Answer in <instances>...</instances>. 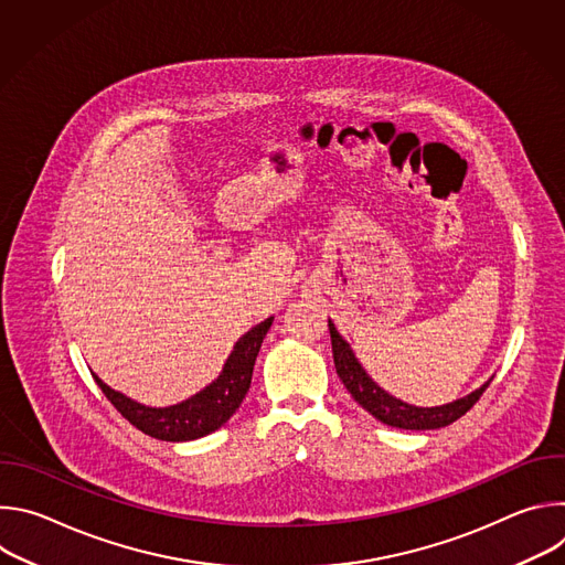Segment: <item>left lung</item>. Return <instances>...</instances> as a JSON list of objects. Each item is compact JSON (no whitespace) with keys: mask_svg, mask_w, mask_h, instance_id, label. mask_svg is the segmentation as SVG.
Instances as JSON below:
<instances>
[{"mask_svg":"<svg viewBox=\"0 0 565 565\" xmlns=\"http://www.w3.org/2000/svg\"><path fill=\"white\" fill-rule=\"evenodd\" d=\"M329 331H331V344H333V362H335L340 380L344 382V386L349 388V393L355 397V402L362 409H366L373 418H377L380 423H384L388 427L416 429V431L447 427V425L456 423L458 418H462L476 405L478 397L482 395V391L490 386V382H486L473 393H469V395H465L456 402H449V405H443V407L407 405V402H402V399L388 395L384 388H380L366 375L362 364L355 360L351 347L335 331L331 319H329Z\"/></svg>","mask_w":565,"mask_h":565,"instance_id":"1","label":"left lung"}]
</instances>
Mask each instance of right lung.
<instances>
[{"instance_id":"right-lung-1","label":"right lung","mask_w":565,"mask_h":565,"mask_svg":"<svg viewBox=\"0 0 565 565\" xmlns=\"http://www.w3.org/2000/svg\"><path fill=\"white\" fill-rule=\"evenodd\" d=\"M270 324L273 317L250 329L234 344V351L230 353L221 375L210 386H205L203 391L174 407H145L140 402H134L131 397L107 386L98 375L94 377L107 395V399L120 412V416L127 418L142 434L168 443L196 440L223 427L230 420V416L238 409L241 402H244L250 388L255 360L259 355L262 342Z\"/></svg>"}]
</instances>
